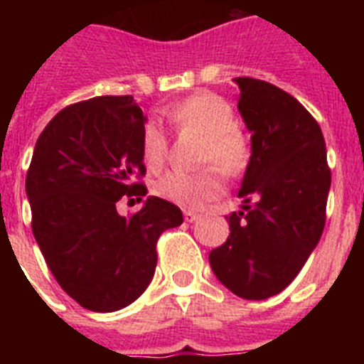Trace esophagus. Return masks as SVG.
<instances>
[{
	"instance_id": "esophagus-1",
	"label": "esophagus",
	"mask_w": 364,
	"mask_h": 364,
	"mask_svg": "<svg viewBox=\"0 0 364 364\" xmlns=\"http://www.w3.org/2000/svg\"><path fill=\"white\" fill-rule=\"evenodd\" d=\"M198 217H200V215L197 213V211H191V210H188V211H184V218L188 222H195V220H198Z\"/></svg>"
}]
</instances>
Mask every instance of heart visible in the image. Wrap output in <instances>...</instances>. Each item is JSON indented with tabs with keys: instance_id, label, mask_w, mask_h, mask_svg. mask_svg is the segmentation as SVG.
I'll list each match as a JSON object with an SVG mask.
<instances>
[{
	"instance_id": "1",
	"label": "heart",
	"mask_w": 364,
	"mask_h": 364,
	"mask_svg": "<svg viewBox=\"0 0 364 364\" xmlns=\"http://www.w3.org/2000/svg\"><path fill=\"white\" fill-rule=\"evenodd\" d=\"M167 120L176 127L204 136L202 162L215 164L202 171H169L154 186L156 195L176 205L198 210L220 197L224 191L222 168L235 176L246 169L250 162V140L237 127L235 111L226 100L213 92H197L171 107L164 109ZM167 156V136L162 125L149 120L142 131V159L147 167L159 169ZM219 167L217 168L216 166Z\"/></svg>"
}]
</instances>
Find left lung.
<instances>
[{
	"mask_svg": "<svg viewBox=\"0 0 364 364\" xmlns=\"http://www.w3.org/2000/svg\"><path fill=\"white\" fill-rule=\"evenodd\" d=\"M252 156L230 215V237L210 253L218 281L242 299L262 301L290 284L326 222L332 173L319 124L273 83L235 78ZM228 218V217H226Z\"/></svg>",
	"mask_w": 364,
	"mask_h": 364,
	"instance_id": "left-lung-1",
	"label": "left lung"
}]
</instances>
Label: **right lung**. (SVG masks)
I'll return each instance as SVG.
<instances>
[{"instance_id":"add662e5","label":"right lung","mask_w":364,"mask_h":364,"mask_svg":"<svg viewBox=\"0 0 364 364\" xmlns=\"http://www.w3.org/2000/svg\"><path fill=\"white\" fill-rule=\"evenodd\" d=\"M144 124L133 96L67 105L41 131L28 166L34 239L58 284L91 311L136 301L154 275L159 237L184 222L159 197L131 217L117 211L122 197L147 193Z\"/></svg>"}]
</instances>
